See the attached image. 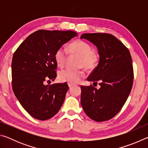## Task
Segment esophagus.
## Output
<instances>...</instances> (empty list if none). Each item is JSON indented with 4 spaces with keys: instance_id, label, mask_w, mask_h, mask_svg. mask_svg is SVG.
<instances>
[{
    "instance_id": "1",
    "label": "esophagus",
    "mask_w": 148,
    "mask_h": 148,
    "mask_svg": "<svg viewBox=\"0 0 148 148\" xmlns=\"http://www.w3.org/2000/svg\"><path fill=\"white\" fill-rule=\"evenodd\" d=\"M68 85H69V88H72V86H73V85H72V84H69Z\"/></svg>"
}]
</instances>
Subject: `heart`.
Listing matches in <instances>:
<instances>
[{
  "mask_svg": "<svg viewBox=\"0 0 148 148\" xmlns=\"http://www.w3.org/2000/svg\"><path fill=\"white\" fill-rule=\"evenodd\" d=\"M69 51L71 55L80 57L79 68H84L87 71H92L99 63V56L93 51L92 47L87 42L77 40L69 45ZM67 59L66 51L64 48H59L55 53V61L57 66L63 67ZM85 76L84 71H74L66 69L59 72L58 78L60 82H67L71 84L78 83Z\"/></svg>",
  "mask_w": 148,
  "mask_h": 148,
  "instance_id": "b5f03b06",
  "label": "heart"
}]
</instances>
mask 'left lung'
I'll use <instances>...</instances> for the list:
<instances>
[{
    "label": "left lung",
    "mask_w": 148,
    "mask_h": 148,
    "mask_svg": "<svg viewBox=\"0 0 148 148\" xmlns=\"http://www.w3.org/2000/svg\"><path fill=\"white\" fill-rule=\"evenodd\" d=\"M80 38L97 46L99 64L87 80L101 86H81V104L91 119L101 122L113 118L126 102L133 84V66L127 47L113 35L86 33Z\"/></svg>",
    "instance_id": "1"
}]
</instances>
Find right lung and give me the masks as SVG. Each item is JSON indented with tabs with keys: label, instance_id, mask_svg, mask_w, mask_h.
I'll return each mask as SVG.
<instances>
[{
	"label": "right lung",
	"instance_id": "1",
	"mask_svg": "<svg viewBox=\"0 0 148 148\" xmlns=\"http://www.w3.org/2000/svg\"><path fill=\"white\" fill-rule=\"evenodd\" d=\"M77 35L72 31L39 30L30 34L14 52L12 89L21 106L34 118H51L63 104L68 85L44 83L57 77V50Z\"/></svg>",
	"mask_w": 148,
	"mask_h": 148
}]
</instances>
